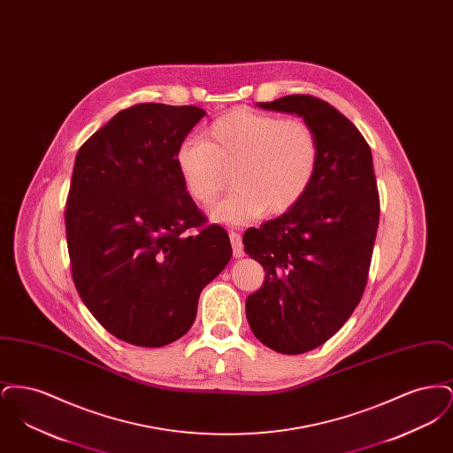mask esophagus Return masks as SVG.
I'll list each match as a JSON object with an SVG mask.
<instances>
[{"label": "esophagus", "mask_w": 453, "mask_h": 453, "mask_svg": "<svg viewBox=\"0 0 453 453\" xmlns=\"http://www.w3.org/2000/svg\"><path fill=\"white\" fill-rule=\"evenodd\" d=\"M229 237H231L234 257L236 258H242L244 257V250H242V242H241V234H237L236 231H231Z\"/></svg>", "instance_id": "34e87169"}]
</instances>
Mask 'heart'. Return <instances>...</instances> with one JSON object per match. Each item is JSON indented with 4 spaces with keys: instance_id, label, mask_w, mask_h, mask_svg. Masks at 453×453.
<instances>
[{
    "instance_id": "1",
    "label": "heart",
    "mask_w": 453,
    "mask_h": 453,
    "mask_svg": "<svg viewBox=\"0 0 453 453\" xmlns=\"http://www.w3.org/2000/svg\"><path fill=\"white\" fill-rule=\"evenodd\" d=\"M319 154L318 134L303 119L236 108L212 122L203 141L181 142L174 163L185 190L202 205L224 192L231 173L236 190L212 217L239 226L294 209L314 181Z\"/></svg>"
}]
</instances>
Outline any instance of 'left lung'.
Segmentation results:
<instances>
[{"mask_svg": "<svg viewBox=\"0 0 453 453\" xmlns=\"http://www.w3.org/2000/svg\"><path fill=\"white\" fill-rule=\"evenodd\" d=\"M301 115L319 139V166L301 202L250 227L246 255L265 270L246 299V318L263 345L299 355L326 343L364 296L380 202L372 151L345 115L312 95L258 104Z\"/></svg>", "mask_w": 453, "mask_h": 453, "instance_id": "1", "label": "left lung"}]
</instances>
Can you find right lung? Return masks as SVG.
Returning a JSON list of instances; mask_svg holds the SVG:
<instances>
[{
  "instance_id": "obj_1",
  "label": "right lung",
  "mask_w": 453,
  "mask_h": 453,
  "mask_svg": "<svg viewBox=\"0 0 453 453\" xmlns=\"http://www.w3.org/2000/svg\"><path fill=\"white\" fill-rule=\"evenodd\" d=\"M203 115L194 105L137 104L76 154L65 211L71 275L95 319L130 345L181 338L202 288L233 255L229 234L209 224L174 163Z\"/></svg>"
}]
</instances>
